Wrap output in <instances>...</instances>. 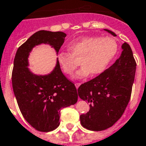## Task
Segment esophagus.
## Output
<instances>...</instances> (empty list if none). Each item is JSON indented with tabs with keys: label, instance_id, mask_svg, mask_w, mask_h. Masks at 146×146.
I'll list each match as a JSON object with an SVG mask.
<instances>
[{
	"label": "esophagus",
	"instance_id": "obj_1",
	"mask_svg": "<svg viewBox=\"0 0 146 146\" xmlns=\"http://www.w3.org/2000/svg\"><path fill=\"white\" fill-rule=\"evenodd\" d=\"M80 84H81L80 83H76V84H75V86H76V88H79L80 85Z\"/></svg>",
	"mask_w": 146,
	"mask_h": 146
}]
</instances>
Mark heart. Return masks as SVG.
<instances>
[{"mask_svg": "<svg viewBox=\"0 0 146 146\" xmlns=\"http://www.w3.org/2000/svg\"><path fill=\"white\" fill-rule=\"evenodd\" d=\"M70 52L62 51L58 54V62L67 75H72L80 63L83 66L76 73V77L82 78L98 75L104 71L117 51L116 40L110 37H85L71 43Z\"/></svg>", "mask_w": 146, "mask_h": 146, "instance_id": "heart-1", "label": "heart"}]
</instances>
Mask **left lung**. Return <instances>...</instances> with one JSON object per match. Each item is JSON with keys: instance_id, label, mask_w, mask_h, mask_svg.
I'll list each match as a JSON object with an SVG mask.
<instances>
[{"instance_id": "left-lung-1", "label": "left lung", "mask_w": 146, "mask_h": 146, "mask_svg": "<svg viewBox=\"0 0 146 146\" xmlns=\"http://www.w3.org/2000/svg\"><path fill=\"white\" fill-rule=\"evenodd\" d=\"M116 36V33L105 29ZM111 66L90 81L82 84L77 94L90 103V110L80 116L85 128L99 131L109 128L121 117L128 104L136 71V62L127 43Z\"/></svg>"}]
</instances>
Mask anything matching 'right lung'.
<instances>
[{
  "instance_id": "right-lung-1",
  "label": "right lung",
  "mask_w": 146,
  "mask_h": 146,
  "mask_svg": "<svg viewBox=\"0 0 146 146\" xmlns=\"http://www.w3.org/2000/svg\"><path fill=\"white\" fill-rule=\"evenodd\" d=\"M66 34L40 30L18 48L11 75L12 88L23 116L33 128L51 131L59 126L62 108L74 105L78 95L74 84L67 79L60 66L47 75L34 74L28 68V58L35 46L44 44L58 53Z\"/></svg>"
}]
</instances>
